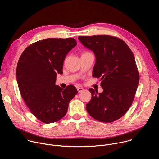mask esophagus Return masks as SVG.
Returning a JSON list of instances; mask_svg holds the SVG:
<instances>
[{"instance_id": "34e87169", "label": "esophagus", "mask_w": 159, "mask_h": 159, "mask_svg": "<svg viewBox=\"0 0 159 159\" xmlns=\"http://www.w3.org/2000/svg\"><path fill=\"white\" fill-rule=\"evenodd\" d=\"M77 91H78V92H79V93H80V92H81L84 91V89H83V88H82V87H77Z\"/></svg>"}]
</instances>
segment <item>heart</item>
Returning <instances> with one entry per match:
<instances>
[{
    "instance_id": "b5f03b06",
    "label": "heart",
    "mask_w": 159,
    "mask_h": 159,
    "mask_svg": "<svg viewBox=\"0 0 159 159\" xmlns=\"http://www.w3.org/2000/svg\"><path fill=\"white\" fill-rule=\"evenodd\" d=\"M85 53H87V52H85ZM85 53H84V54H85Z\"/></svg>"
}]
</instances>
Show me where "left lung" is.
Segmentation results:
<instances>
[{
    "instance_id": "left-lung-1",
    "label": "left lung",
    "mask_w": 159,
    "mask_h": 159,
    "mask_svg": "<svg viewBox=\"0 0 159 159\" xmlns=\"http://www.w3.org/2000/svg\"><path fill=\"white\" fill-rule=\"evenodd\" d=\"M84 46L93 51L96 62L92 76L100 78L103 92L89 89L92 98L89 114L98 121L112 122L129 109L139 82L132 52L122 39L107 35L79 36Z\"/></svg>"
}]
</instances>
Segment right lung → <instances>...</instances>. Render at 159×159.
<instances>
[{
    "label": "right lung",
    "instance_id": "right-lung-1",
    "mask_svg": "<svg viewBox=\"0 0 159 159\" xmlns=\"http://www.w3.org/2000/svg\"><path fill=\"white\" fill-rule=\"evenodd\" d=\"M76 45L72 38L46 39L30 45L19 58L16 77L20 94L31 113L43 123L63 118L78 93L74 85H56L57 74L63 73L64 59Z\"/></svg>",
    "mask_w": 159,
    "mask_h": 159
}]
</instances>
